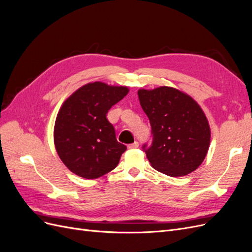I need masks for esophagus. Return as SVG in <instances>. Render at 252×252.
Returning <instances> with one entry per match:
<instances>
[{
  "label": "esophagus",
  "mask_w": 252,
  "mask_h": 252,
  "mask_svg": "<svg viewBox=\"0 0 252 252\" xmlns=\"http://www.w3.org/2000/svg\"><path fill=\"white\" fill-rule=\"evenodd\" d=\"M138 147H139V143L138 142H133V143L128 145V148L129 149H134V148H138Z\"/></svg>",
  "instance_id": "obj_1"
}]
</instances>
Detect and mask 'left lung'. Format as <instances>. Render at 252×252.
Listing matches in <instances>:
<instances>
[{
    "mask_svg": "<svg viewBox=\"0 0 252 252\" xmlns=\"http://www.w3.org/2000/svg\"><path fill=\"white\" fill-rule=\"evenodd\" d=\"M138 94L151 126L152 142L142 147L151 166L170 177L194 171L210 144L209 124L199 104L167 86L140 89Z\"/></svg>",
    "mask_w": 252,
    "mask_h": 252,
    "instance_id": "obj_1",
    "label": "left lung"
}]
</instances>
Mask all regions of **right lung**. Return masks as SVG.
Wrapping results in <instances>:
<instances>
[{
    "label": "right lung",
    "mask_w": 252,
    "mask_h": 252,
    "mask_svg": "<svg viewBox=\"0 0 252 252\" xmlns=\"http://www.w3.org/2000/svg\"><path fill=\"white\" fill-rule=\"evenodd\" d=\"M127 94V87L94 82L64 102L56 120L55 145L70 171L91 180L118 166L127 147L117 141L114 127L106 116Z\"/></svg>",
    "instance_id": "right-lung-1"
}]
</instances>
